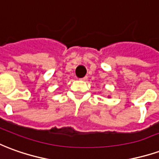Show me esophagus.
<instances>
[{
	"label": "esophagus",
	"mask_w": 159,
	"mask_h": 159,
	"mask_svg": "<svg viewBox=\"0 0 159 159\" xmlns=\"http://www.w3.org/2000/svg\"><path fill=\"white\" fill-rule=\"evenodd\" d=\"M87 79H88L87 76H84V77H83V78H81V80H82V81H87Z\"/></svg>",
	"instance_id": "1"
}]
</instances>
